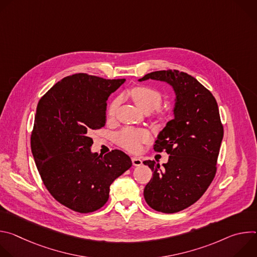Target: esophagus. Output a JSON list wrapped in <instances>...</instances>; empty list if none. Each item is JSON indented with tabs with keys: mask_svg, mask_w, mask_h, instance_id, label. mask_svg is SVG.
I'll return each instance as SVG.
<instances>
[{
	"mask_svg": "<svg viewBox=\"0 0 257 257\" xmlns=\"http://www.w3.org/2000/svg\"><path fill=\"white\" fill-rule=\"evenodd\" d=\"M132 164L135 167H139V166L142 165V161L139 158H137V157H133L132 158Z\"/></svg>",
	"mask_w": 257,
	"mask_h": 257,
	"instance_id": "1",
	"label": "esophagus"
}]
</instances>
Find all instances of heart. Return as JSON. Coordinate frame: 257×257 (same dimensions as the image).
I'll return each instance as SVG.
<instances>
[{"label": "heart", "instance_id": "b5f03b06", "mask_svg": "<svg viewBox=\"0 0 257 257\" xmlns=\"http://www.w3.org/2000/svg\"><path fill=\"white\" fill-rule=\"evenodd\" d=\"M130 95L136 105L142 109L144 113L153 112L157 109L163 100V96L159 90L150 86H136L130 90ZM120 103V99H114L108 106V116H114L117 107ZM150 139V133L143 129L125 128L116 135V140L122 148L135 152L140 149L142 142H146Z\"/></svg>", "mask_w": 257, "mask_h": 257}]
</instances>
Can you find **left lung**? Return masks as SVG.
Returning <instances> with one entry per match:
<instances>
[{"label": "left lung", "mask_w": 257, "mask_h": 257, "mask_svg": "<svg viewBox=\"0 0 257 257\" xmlns=\"http://www.w3.org/2000/svg\"><path fill=\"white\" fill-rule=\"evenodd\" d=\"M149 79L170 84L176 94L174 119L160 132L154 150L169 157L163 167L144 161L154 172L143 195L157 211L174 213L196 202L206 191L216 172L224 136L218 107L211 92L194 77L178 70L149 73Z\"/></svg>", "instance_id": "8db88e82"}]
</instances>
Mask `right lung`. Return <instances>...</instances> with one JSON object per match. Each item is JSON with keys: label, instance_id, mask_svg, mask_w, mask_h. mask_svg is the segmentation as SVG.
Segmentation results:
<instances>
[{"label": "right lung", "instance_id": "right-lung-1", "mask_svg": "<svg viewBox=\"0 0 257 257\" xmlns=\"http://www.w3.org/2000/svg\"><path fill=\"white\" fill-rule=\"evenodd\" d=\"M125 79H103L84 73L63 78L39 101L31 152L45 186L66 207L81 213L102 207L109 186L131 166L119 150L91 153V130L105 124L107 97Z\"/></svg>", "mask_w": 257, "mask_h": 257}]
</instances>
